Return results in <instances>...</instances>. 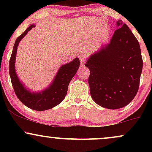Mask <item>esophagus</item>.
Listing matches in <instances>:
<instances>
[{
  "label": "esophagus",
  "instance_id": "obj_1",
  "mask_svg": "<svg viewBox=\"0 0 152 152\" xmlns=\"http://www.w3.org/2000/svg\"><path fill=\"white\" fill-rule=\"evenodd\" d=\"M78 57H79L80 61H81V66H83L84 65L85 61H86V56H85V54H81Z\"/></svg>",
  "mask_w": 152,
  "mask_h": 152
}]
</instances>
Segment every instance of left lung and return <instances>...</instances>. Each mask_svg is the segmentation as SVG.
Instances as JSON below:
<instances>
[{"mask_svg": "<svg viewBox=\"0 0 152 152\" xmlns=\"http://www.w3.org/2000/svg\"><path fill=\"white\" fill-rule=\"evenodd\" d=\"M109 43L87 58L91 96L102 107L116 109L133 100L139 86L143 61L139 41L121 20Z\"/></svg>", "mask_w": 152, "mask_h": 152, "instance_id": "1", "label": "left lung"}]
</instances>
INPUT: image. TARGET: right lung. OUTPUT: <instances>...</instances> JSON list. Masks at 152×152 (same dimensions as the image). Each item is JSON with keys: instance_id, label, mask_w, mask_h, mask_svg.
I'll use <instances>...</instances> for the list:
<instances>
[{"instance_id": "obj_1", "label": "right lung", "mask_w": 152, "mask_h": 152, "mask_svg": "<svg viewBox=\"0 0 152 152\" xmlns=\"http://www.w3.org/2000/svg\"><path fill=\"white\" fill-rule=\"evenodd\" d=\"M35 26V24H31L17 38L10 59L9 74L13 89L19 100L29 109L41 111L52 109L62 102L67 94L69 83L79 68L80 61L76 58L72 61L61 66L51 83L43 90L33 91L28 88L16 74L15 58L20 41Z\"/></svg>"}]
</instances>
